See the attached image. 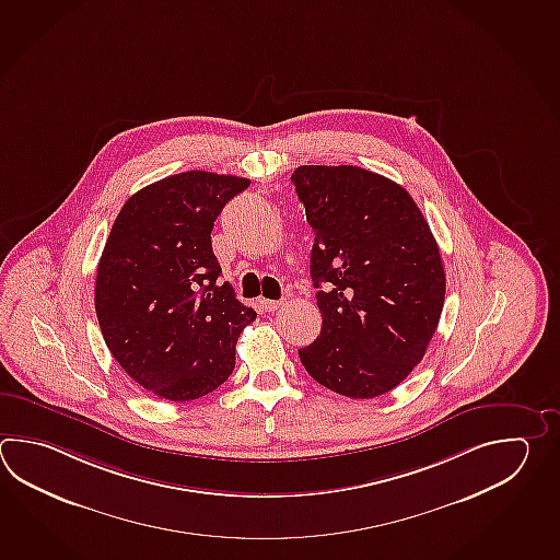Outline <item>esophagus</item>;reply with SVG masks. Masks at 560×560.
<instances>
[{
    "mask_svg": "<svg viewBox=\"0 0 560 560\" xmlns=\"http://www.w3.org/2000/svg\"><path fill=\"white\" fill-rule=\"evenodd\" d=\"M285 301H275V299H261V305L265 311H269V313H273L277 308L281 307Z\"/></svg>",
    "mask_w": 560,
    "mask_h": 560,
    "instance_id": "esophagus-1",
    "label": "esophagus"
}]
</instances>
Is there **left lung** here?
Instances as JSON below:
<instances>
[{"mask_svg": "<svg viewBox=\"0 0 560 560\" xmlns=\"http://www.w3.org/2000/svg\"><path fill=\"white\" fill-rule=\"evenodd\" d=\"M291 182L315 231L323 327L299 359L311 377L373 399L421 363L445 303L439 245L407 189L353 165H301Z\"/></svg>", "mask_w": 560, "mask_h": 560, "instance_id": "8db88e82", "label": "left lung"}]
</instances>
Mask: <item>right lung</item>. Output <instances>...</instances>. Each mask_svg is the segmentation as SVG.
Wrapping results in <instances>:
<instances>
[{"label":"right lung","mask_w":560,"mask_h":560,"mask_svg":"<svg viewBox=\"0 0 560 560\" xmlns=\"http://www.w3.org/2000/svg\"><path fill=\"white\" fill-rule=\"evenodd\" d=\"M249 179L185 172L131 195L105 241L95 313L115 361L160 399H199L228 381L257 313L219 285L211 231Z\"/></svg>","instance_id":"add662e5"}]
</instances>
